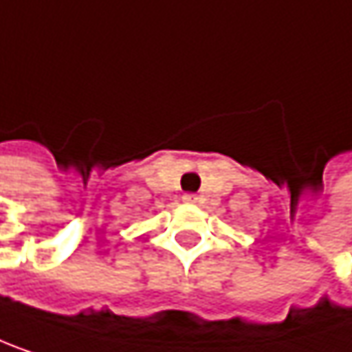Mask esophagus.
Returning a JSON list of instances; mask_svg holds the SVG:
<instances>
[{
    "mask_svg": "<svg viewBox=\"0 0 352 352\" xmlns=\"http://www.w3.org/2000/svg\"><path fill=\"white\" fill-rule=\"evenodd\" d=\"M182 199H184L186 203H195V201H197V197H195V195H184Z\"/></svg>",
    "mask_w": 352,
    "mask_h": 352,
    "instance_id": "1",
    "label": "esophagus"
}]
</instances>
